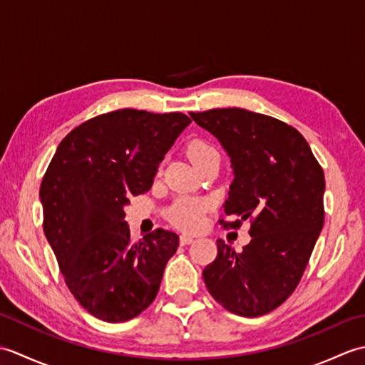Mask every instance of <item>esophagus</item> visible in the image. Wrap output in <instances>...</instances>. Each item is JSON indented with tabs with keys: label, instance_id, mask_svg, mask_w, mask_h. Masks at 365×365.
Segmentation results:
<instances>
[{
	"label": "esophagus",
	"instance_id": "34e87169",
	"mask_svg": "<svg viewBox=\"0 0 365 365\" xmlns=\"http://www.w3.org/2000/svg\"><path fill=\"white\" fill-rule=\"evenodd\" d=\"M191 243H195V238L192 237H190V235H180V245H183V246H187V245H191Z\"/></svg>",
	"mask_w": 365,
	"mask_h": 365
}]
</instances>
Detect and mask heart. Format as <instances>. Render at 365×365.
<instances>
[{
  "mask_svg": "<svg viewBox=\"0 0 365 365\" xmlns=\"http://www.w3.org/2000/svg\"><path fill=\"white\" fill-rule=\"evenodd\" d=\"M187 153L192 161V165H196V163L207 158L208 155L216 153V150L208 143L195 139V141L188 144ZM207 202H199V200L192 199H180L173 205L168 216L177 227L185 230H196L204 221V212L207 210Z\"/></svg>",
  "mask_w": 365,
  "mask_h": 365,
  "instance_id": "heart-1",
  "label": "heart"
}]
</instances>
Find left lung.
<instances>
[{"instance_id": "8db88e82", "label": "left lung", "mask_w": 365, "mask_h": 365, "mask_svg": "<svg viewBox=\"0 0 365 365\" xmlns=\"http://www.w3.org/2000/svg\"><path fill=\"white\" fill-rule=\"evenodd\" d=\"M218 139L234 180L221 222L251 220V242L235 252L218 240V255L202 271L212 297L232 314L260 317L297 289L323 229L324 174L297 128L242 108L190 113Z\"/></svg>"}]
</instances>
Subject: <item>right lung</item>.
<instances>
[{
	"instance_id": "obj_1",
	"label": "right lung",
	"mask_w": 365,
	"mask_h": 365,
	"mask_svg": "<svg viewBox=\"0 0 365 365\" xmlns=\"http://www.w3.org/2000/svg\"><path fill=\"white\" fill-rule=\"evenodd\" d=\"M191 123L182 113L118 110L73 128L43 175V232L76 301L120 323L152 304L178 235L157 229L130 242V196L149 191L160 163Z\"/></svg>"
}]
</instances>
